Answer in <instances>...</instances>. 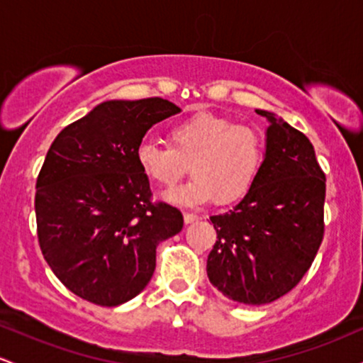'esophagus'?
Masks as SVG:
<instances>
[{
	"mask_svg": "<svg viewBox=\"0 0 363 363\" xmlns=\"http://www.w3.org/2000/svg\"><path fill=\"white\" fill-rule=\"evenodd\" d=\"M199 218H201V216H198L196 213H189V211H186V213H184V222H186V223L198 222Z\"/></svg>",
	"mask_w": 363,
	"mask_h": 363,
	"instance_id": "1",
	"label": "esophagus"
}]
</instances>
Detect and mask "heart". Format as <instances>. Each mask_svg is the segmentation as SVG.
<instances>
[{"mask_svg": "<svg viewBox=\"0 0 363 363\" xmlns=\"http://www.w3.org/2000/svg\"><path fill=\"white\" fill-rule=\"evenodd\" d=\"M170 145L145 141L136 150L141 172L158 186L174 187L193 174L186 187L172 191L170 199L218 205L239 201L251 191L259 174L264 143L259 133L228 118L198 112L169 128Z\"/></svg>", "mask_w": 363, "mask_h": 363, "instance_id": "b5f03b06", "label": "heart"}]
</instances>
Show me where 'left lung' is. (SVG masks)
Masks as SVG:
<instances>
[{
    "mask_svg": "<svg viewBox=\"0 0 363 363\" xmlns=\"http://www.w3.org/2000/svg\"><path fill=\"white\" fill-rule=\"evenodd\" d=\"M268 118L266 155L242 201L210 216L216 242L206 273L234 302L262 306L289 294L309 272L324 237L326 176L303 133Z\"/></svg>",
    "mask_w": 363,
    "mask_h": 363,
    "instance_id": "left-lung-1",
    "label": "left lung"
}]
</instances>
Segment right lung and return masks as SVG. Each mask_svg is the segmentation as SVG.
Segmentation results:
<instances>
[{"label": "right lung", "instance_id": "add662e5", "mask_svg": "<svg viewBox=\"0 0 363 363\" xmlns=\"http://www.w3.org/2000/svg\"><path fill=\"white\" fill-rule=\"evenodd\" d=\"M181 111L160 97L109 101L66 126L37 176V239L60 281L83 301H131L155 272L160 240L181 232L176 206L153 201L136 150Z\"/></svg>", "mask_w": 363, "mask_h": 363}]
</instances>
